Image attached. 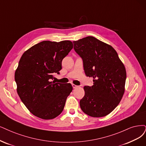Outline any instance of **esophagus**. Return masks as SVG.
I'll use <instances>...</instances> for the list:
<instances>
[{
    "label": "esophagus",
    "mask_w": 146,
    "mask_h": 146,
    "mask_svg": "<svg viewBox=\"0 0 146 146\" xmlns=\"http://www.w3.org/2000/svg\"><path fill=\"white\" fill-rule=\"evenodd\" d=\"M72 86H73V88H77L78 86H77V85H74V84H72Z\"/></svg>",
    "instance_id": "esophagus-1"
}]
</instances>
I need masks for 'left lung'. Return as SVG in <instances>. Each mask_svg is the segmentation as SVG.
<instances>
[{"label": "left lung", "instance_id": "left-lung-1", "mask_svg": "<svg viewBox=\"0 0 146 146\" xmlns=\"http://www.w3.org/2000/svg\"><path fill=\"white\" fill-rule=\"evenodd\" d=\"M73 44L83 59L86 75L94 82L91 87H84L80 108L91 117L106 116L119 104L125 93V67L114 48L95 37H85Z\"/></svg>", "mask_w": 146, "mask_h": 146}]
</instances>
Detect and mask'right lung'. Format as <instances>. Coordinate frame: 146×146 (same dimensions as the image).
<instances>
[{
  "mask_svg": "<svg viewBox=\"0 0 146 146\" xmlns=\"http://www.w3.org/2000/svg\"><path fill=\"white\" fill-rule=\"evenodd\" d=\"M73 47L72 41H43L24 52L15 72L17 92L28 110L35 116L50 120L61 114L70 84L52 81L62 68V61Z\"/></svg>",
  "mask_w": 146,
  "mask_h": 146,
  "instance_id": "right-lung-1",
  "label": "right lung"
}]
</instances>
